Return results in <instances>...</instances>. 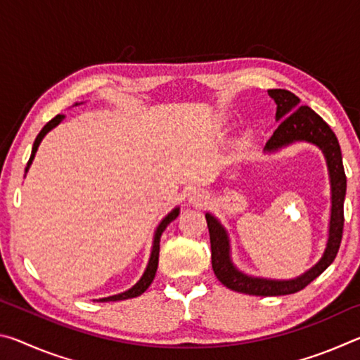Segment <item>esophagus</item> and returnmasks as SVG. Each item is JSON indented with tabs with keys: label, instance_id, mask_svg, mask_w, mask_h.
I'll return each mask as SVG.
<instances>
[{
	"label": "esophagus",
	"instance_id": "esophagus-1",
	"mask_svg": "<svg viewBox=\"0 0 360 360\" xmlns=\"http://www.w3.org/2000/svg\"><path fill=\"white\" fill-rule=\"evenodd\" d=\"M206 200V195L203 193V192H200V191H195V192H192V195H191V202L193 203V205H202L203 202Z\"/></svg>",
	"mask_w": 360,
	"mask_h": 360
}]
</instances>
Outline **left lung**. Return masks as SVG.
Returning <instances> with one entry per match:
<instances>
[{"label":"left lung","mask_w":360,"mask_h":360,"mask_svg":"<svg viewBox=\"0 0 360 360\" xmlns=\"http://www.w3.org/2000/svg\"><path fill=\"white\" fill-rule=\"evenodd\" d=\"M268 95L278 105L276 120H279V125L273 131L271 138L268 139L265 149L275 150L281 148V146L294 141H308L318 144L324 150V155L327 158V167L332 182V216L324 257L311 270L304 273L300 278L290 279V281H271V279L246 276L236 270L233 264H231L229 255V238L225 230L221 227V224L211 214H206V222H208L211 241V264L219 281L225 288L235 292H241V294L275 297L295 294V292L304 289L337 257L340 243L341 238H343L346 174L338 139L330 127L327 125V122L319 114H316L309 106H300V98L289 92V90L271 89L268 90Z\"/></svg>","instance_id":"obj_1"}]
</instances>
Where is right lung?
Returning a JSON list of instances; mask_svg holds the SVG:
<instances>
[{
    "label": "right lung",
    "mask_w": 360,
    "mask_h": 360,
    "mask_svg": "<svg viewBox=\"0 0 360 360\" xmlns=\"http://www.w3.org/2000/svg\"><path fill=\"white\" fill-rule=\"evenodd\" d=\"M62 120H63V115L58 114V115H56V117H53L52 120H49L47 124L44 125V129H42V130L39 131V135L36 136V139H34L33 150H32V157H30V160H28V167L32 165V162H33V158H34L36 150H38V146H39V143H41V139L44 138V136L47 135V133L53 129V127H57ZM28 167H27V169H28ZM178 214H179V210H178V208L173 210L165 219H163V221L160 222V225H158V227H157L155 236H154V246H152V254H150L149 264H148V268H146L143 278L139 279V281H138L135 285H133L131 289L127 290V292H122V294H119V295H112V297L101 298L100 302H117V300H125V298L138 297V295H141L143 292L149 288L150 283L154 281L155 271H157V266H158V252H160V236H162V233H163V230H165V229L168 227V224L172 222V221H174V219L178 217Z\"/></svg>",
    "instance_id": "right-lung-1"
}]
</instances>
